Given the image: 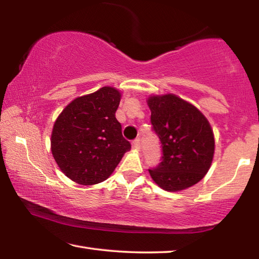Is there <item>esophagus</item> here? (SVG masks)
Returning <instances> with one entry per match:
<instances>
[{"label": "esophagus", "instance_id": "obj_1", "mask_svg": "<svg viewBox=\"0 0 259 259\" xmlns=\"http://www.w3.org/2000/svg\"><path fill=\"white\" fill-rule=\"evenodd\" d=\"M133 147L135 150H140V139H135L133 140Z\"/></svg>", "mask_w": 259, "mask_h": 259}]
</instances>
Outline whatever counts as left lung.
Returning a JSON list of instances; mask_svg holds the SVG:
<instances>
[{"mask_svg": "<svg viewBox=\"0 0 259 259\" xmlns=\"http://www.w3.org/2000/svg\"><path fill=\"white\" fill-rule=\"evenodd\" d=\"M147 104L162 146L161 162L148 169L152 179L168 192L195 185L213 157L214 138L208 120L195 106L171 94L152 96Z\"/></svg>", "mask_w": 259, "mask_h": 259, "instance_id": "obj_1", "label": "left lung"}]
</instances>
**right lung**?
<instances>
[{"instance_id": "right-lung-1", "label": "right lung", "mask_w": 259, "mask_h": 259, "mask_svg": "<svg viewBox=\"0 0 259 259\" xmlns=\"http://www.w3.org/2000/svg\"><path fill=\"white\" fill-rule=\"evenodd\" d=\"M121 94L103 87L74 99L57 117L51 152L61 171L81 185H94L111 176L131 145L115 117Z\"/></svg>"}]
</instances>
